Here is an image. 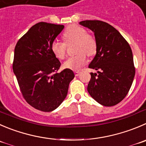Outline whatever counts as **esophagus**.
Instances as JSON below:
<instances>
[{"mask_svg": "<svg viewBox=\"0 0 146 146\" xmlns=\"http://www.w3.org/2000/svg\"><path fill=\"white\" fill-rule=\"evenodd\" d=\"M80 71H75V72H74V74H75V76H79L80 75Z\"/></svg>", "mask_w": 146, "mask_h": 146, "instance_id": "obj_1", "label": "esophagus"}]
</instances>
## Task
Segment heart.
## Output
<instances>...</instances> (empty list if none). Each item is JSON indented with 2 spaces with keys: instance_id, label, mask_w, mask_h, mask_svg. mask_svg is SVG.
Wrapping results in <instances>:
<instances>
[{
  "instance_id": "1",
  "label": "heart",
  "mask_w": 146,
  "mask_h": 146,
  "mask_svg": "<svg viewBox=\"0 0 146 146\" xmlns=\"http://www.w3.org/2000/svg\"><path fill=\"white\" fill-rule=\"evenodd\" d=\"M65 43L55 39L51 44V50L59 59H64L66 56V44L75 43L74 51L77 54L69 57L64 64L66 68L78 69L84 64L87 56H93L96 53V40L91 34H87V30L77 25L68 26L63 34Z\"/></svg>"
}]
</instances>
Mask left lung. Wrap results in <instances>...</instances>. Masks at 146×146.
<instances>
[{"label":"left lung","instance_id":"obj_1","mask_svg":"<svg viewBox=\"0 0 146 146\" xmlns=\"http://www.w3.org/2000/svg\"><path fill=\"white\" fill-rule=\"evenodd\" d=\"M80 24L95 33L97 53L89 68L91 72L87 91L92 98L104 106H113L128 93L135 74L130 45L118 31L108 23L87 20Z\"/></svg>","mask_w":146,"mask_h":146}]
</instances>
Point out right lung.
Returning a JSON list of instances; mask_svg holds the SVG:
<instances>
[{
  "mask_svg": "<svg viewBox=\"0 0 146 146\" xmlns=\"http://www.w3.org/2000/svg\"><path fill=\"white\" fill-rule=\"evenodd\" d=\"M64 26L40 22L31 28L16 44L13 62L23 97L33 108L51 112L66 97L74 72L61 66L51 50L52 41Z\"/></svg>",
  "mask_w": 146,
  "mask_h": 146,
  "instance_id": "right-lung-1",
  "label": "right lung"
}]
</instances>
